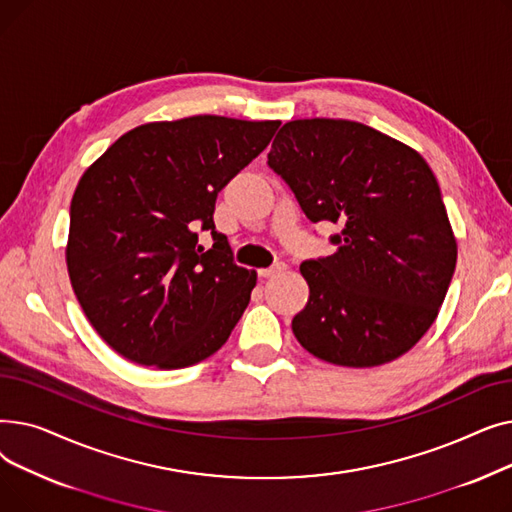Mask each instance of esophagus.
Listing matches in <instances>:
<instances>
[{"mask_svg": "<svg viewBox=\"0 0 512 512\" xmlns=\"http://www.w3.org/2000/svg\"><path fill=\"white\" fill-rule=\"evenodd\" d=\"M282 270H284V263H274L272 267H263V270H259L257 274H259V278H270Z\"/></svg>", "mask_w": 512, "mask_h": 512, "instance_id": "1", "label": "esophagus"}]
</instances>
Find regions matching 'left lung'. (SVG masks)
Returning <instances> with one entry per match:
<instances>
[{"mask_svg":"<svg viewBox=\"0 0 512 512\" xmlns=\"http://www.w3.org/2000/svg\"><path fill=\"white\" fill-rule=\"evenodd\" d=\"M270 166L307 218L342 228L334 255L301 263L309 303L292 319L321 361L375 367L405 355L434 324L456 240L425 159L351 120H294L276 134Z\"/></svg>","mask_w":512,"mask_h":512,"instance_id":"1","label":"left lung"}]
</instances>
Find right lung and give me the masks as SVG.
I'll return each mask as SVG.
<instances>
[{
  "mask_svg": "<svg viewBox=\"0 0 512 512\" xmlns=\"http://www.w3.org/2000/svg\"><path fill=\"white\" fill-rule=\"evenodd\" d=\"M280 122L193 116L132 128L80 178L68 274L97 334L139 365L180 369L220 351L257 274L215 230V199ZM212 234L203 250L198 230Z\"/></svg>",
  "mask_w": 512,
  "mask_h": 512,
  "instance_id": "1",
  "label": "right lung"
}]
</instances>
